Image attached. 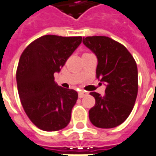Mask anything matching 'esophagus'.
<instances>
[{
	"label": "esophagus",
	"mask_w": 156,
	"mask_h": 156,
	"mask_svg": "<svg viewBox=\"0 0 156 156\" xmlns=\"http://www.w3.org/2000/svg\"><path fill=\"white\" fill-rule=\"evenodd\" d=\"M87 95H88V93L86 91H80L78 93V97L79 98H83V97H84Z\"/></svg>",
	"instance_id": "1"
}]
</instances>
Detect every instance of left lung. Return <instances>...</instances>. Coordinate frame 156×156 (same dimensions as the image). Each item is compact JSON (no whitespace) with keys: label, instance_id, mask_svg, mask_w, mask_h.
Instances as JSON below:
<instances>
[{"label":"left lung","instance_id":"8db88e82","mask_svg":"<svg viewBox=\"0 0 156 156\" xmlns=\"http://www.w3.org/2000/svg\"><path fill=\"white\" fill-rule=\"evenodd\" d=\"M83 44L97 57L96 78L106 83L105 96L91 92L96 104L89 111L90 122L99 128H114L130 115L138 90L137 66L121 43L103 36L83 38Z\"/></svg>","mask_w":156,"mask_h":156}]
</instances>
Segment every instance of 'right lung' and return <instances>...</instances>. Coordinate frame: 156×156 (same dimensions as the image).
Listing matches in <instances>:
<instances>
[{"label": "right lung", "mask_w": 156, "mask_h": 156, "mask_svg": "<svg viewBox=\"0 0 156 156\" xmlns=\"http://www.w3.org/2000/svg\"><path fill=\"white\" fill-rule=\"evenodd\" d=\"M81 42V37L46 35L30 43L20 56L16 73L20 101L30 121L42 131H59L71 120L78 93L59 86L54 73Z\"/></svg>", "instance_id": "1"}]
</instances>
